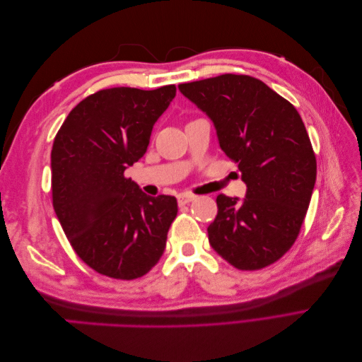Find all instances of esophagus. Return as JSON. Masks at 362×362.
I'll use <instances>...</instances> for the list:
<instances>
[{
  "label": "esophagus",
  "instance_id": "34e87169",
  "mask_svg": "<svg viewBox=\"0 0 362 362\" xmlns=\"http://www.w3.org/2000/svg\"><path fill=\"white\" fill-rule=\"evenodd\" d=\"M192 201H194V196H193V194L181 193V194L178 196V204H180V205H187V204H190Z\"/></svg>",
  "mask_w": 362,
  "mask_h": 362
}]
</instances>
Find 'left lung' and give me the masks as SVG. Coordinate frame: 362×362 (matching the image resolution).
I'll return each mask as SVG.
<instances>
[{
  "instance_id": "obj_1",
  "label": "left lung",
  "mask_w": 362,
  "mask_h": 362,
  "mask_svg": "<svg viewBox=\"0 0 362 362\" xmlns=\"http://www.w3.org/2000/svg\"><path fill=\"white\" fill-rule=\"evenodd\" d=\"M214 124L218 145L238 163L246 198L217 196L211 247L240 270H258L293 246L308 210L317 163L298 110L267 84L225 74L180 84Z\"/></svg>"
}]
</instances>
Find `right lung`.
Wrapping results in <instances>:
<instances>
[{
    "instance_id": "right-lung-1",
    "label": "right lung",
    "mask_w": 362,
    "mask_h": 362,
    "mask_svg": "<svg viewBox=\"0 0 362 362\" xmlns=\"http://www.w3.org/2000/svg\"><path fill=\"white\" fill-rule=\"evenodd\" d=\"M175 93V84L100 90L72 108L54 139V211L76 255L108 278L146 275L166 247L177 199L148 196L124 173L145 156Z\"/></svg>"
}]
</instances>
